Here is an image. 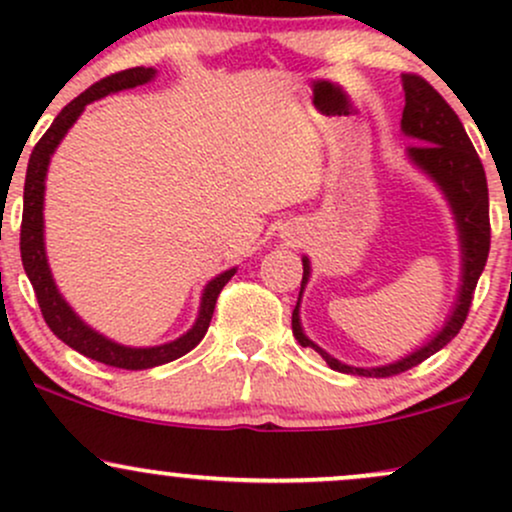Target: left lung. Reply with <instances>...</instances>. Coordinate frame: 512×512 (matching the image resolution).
I'll return each instance as SVG.
<instances>
[{
    "label": "left lung",
    "mask_w": 512,
    "mask_h": 512,
    "mask_svg": "<svg viewBox=\"0 0 512 512\" xmlns=\"http://www.w3.org/2000/svg\"><path fill=\"white\" fill-rule=\"evenodd\" d=\"M404 86V113H402V132L407 137L416 139L407 149V156L414 166H419L428 178L438 182L443 190L445 199L450 202L452 214H455L457 231H460V248H462V286L460 296H457L455 308H452L450 320L440 330L431 342L416 349L414 354L404 356L402 361L387 363L380 368H354L337 358L322 351L320 346L310 342L303 334L301 327V296L310 276V262L303 257V281H301V296H298L296 308H293L291 327L293 337L298 339L301 346H310L317 354L327 361V366L339 373L363 375V378H390V375L404 373V370L419 366L428 356L443 349L450 339L457 337L462 330L464 320H467L469 305H472L474 289L481 272L486 267V257L491 248V223H489V187H486V173L481 166L479 154L474 151L469 142L467 132H464L460 117L455 110L445 103V98L421 79L419 74H402Z\"/></svg>",
    "instance_id": "obj_1"
}]
</instances>
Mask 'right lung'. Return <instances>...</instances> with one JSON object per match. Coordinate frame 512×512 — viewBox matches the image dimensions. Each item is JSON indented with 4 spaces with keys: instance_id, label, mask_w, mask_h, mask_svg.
Instances as JSON below:
<instances>
[{
    "instance_id": "1",
    "label": "right lung",
    "mask_w": 512,
    "mask_h": 512,
    "mask_svg": "<svg viewBox=\"0 0 512 512\" xmlns=\"http://www.w3.org/2000/svg\"><path fill=\"white\" fill-rule=\"evenodd\" d=\"M156 76V69L151 67H134L125 69V72H117L105 76V79L96 81L91 88H86L79 98H74L60 115L55 117L48 132L40 137V142L35 144L31 161H28L26 170V185H23V219H21V262L26 269L28 279H31L35 298H38L40 313H43L45 322L55 337H60L64 344L72 346L74 351L84 354L93 361L105 363V366L125 368V370H144L163 366V363L175 361V358L185 356L187 351H192L202 342L204 334L209 330L211 315H214L216 298L223 286L231 281V276L236 274V269H228L211 279L207 289L202 293V303H199V315L197 322L192 325L190 332H185L182 337L175 339L170 344L161 346H149V349H132V346L115 344L113 339L103 337L96 330L86 325L79 315L69 308V303L64 301L62 293L57 291L55 279L48 267V257H45V238H43V199H45V175H48L50 156L55 154L57 144L62 142V137L67 134V129L74 125L76 117L84 113V108L91 101L108 96V93L125 91V88L142 86L146 81H151Z\"/></svg>"
}]
</instances>
